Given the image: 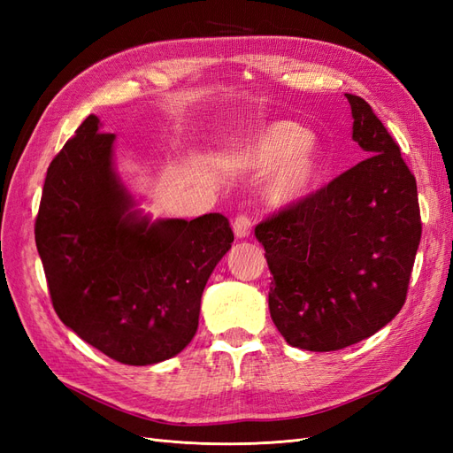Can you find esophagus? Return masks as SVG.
Instances as JSON below:
<instances>
[{"instance_id": "34e87169", "label": "esophagus", "mask_w": 453, "mask_h": 453, "mask_svg": "<svg viewBox=\"0 0 453 453\" xmlns=\"http://www.w3.org/2000/svg\"><path fill=\"white\" fill-rule=\"evenodd\" d=\"M234 234L238 236V238H245V236H250L251 234V230H253V217L251 215H248V213H240L236 219H234Z\"/></svg>"}]
</instances>
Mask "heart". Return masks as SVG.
<instances>
[{"instance_id": "1", "label": "heart", "mask_w": 453, "mask_h": 453, "mask_svg": "<svg viewBox=\"0 0 453 453\" xmlns=\"http://www.w3.org/2000/svg\"><path fill=\"white\" fill-rule=\"evenodd\" d=\"M248 155L258 168L280 164L268 185V196L291 202L306 195L315 181L318 160L304 127L293 120H276L251 142Z\"/></svg>"}]
</instances>
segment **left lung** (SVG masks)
I'll list each match as a JSON object with an SVG mask.
<instances>
[{"label": "left lung", "instance_id": "1", "mask_svg": "<svg viewBox=\"0 0 453 453\" xmlns=\"http://www.w3.org/2000/svg\"><path fill=\"white\" fill-rule=\"evenodd\" d=\"M368 157L255 228L265 245L273 325L291 346L336 351L401 311L421 240L416 177L363 98L346 94Z\"/></svg>", "mask_w": 453, "mask_h": 453}]
</instances>
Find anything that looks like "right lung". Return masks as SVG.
Instances as JSON below:
<instances>
[{"instance_id": "right-lung-1", "label": "right lung", "mask_w": 453, "mask_h": 453, "mask_svg": "<svg viewBox=\"0 0 453 453\" xmlns=\"http://www.w3.org/2000/svg\"><path fill=\"white\" fill-rule=\"evenodd\" d=\"M87 117L47 170L35 245L54 311L96 349L145 366L180 353L234 232L219 213L158 221L130 213L111 168L115 135Z\"/></svg>"}]
</instances>
